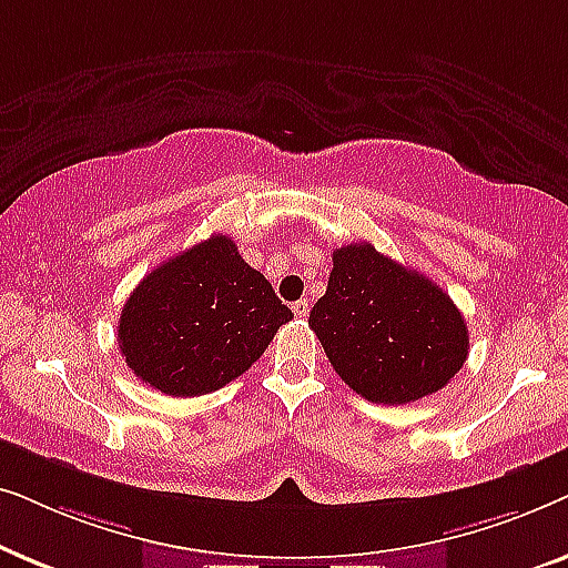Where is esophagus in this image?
Here are the masks:
<instances>
[{
    "label": "esophagus",
    "mask_w": 568,
    "mask_h": 568,
    "mask_svg": "<svg viewBox=\"0 0 568 568\" xmlns=\"http://www.w3.org/2000/svg\"><path fill=\"white\" fill-rule=\"evenodd\" d=\"M292 313L297 315V317H302V321H305L307 313H310V307H307V300H297V302H294V305H292Z\"/></svg>",
    "instance_id": "1"
}]
</instances>
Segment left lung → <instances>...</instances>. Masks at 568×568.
<instances>
[{
  "instance_id": "obj_1",
  "label": "left lung",
  "mask_w": 568,
  "mask_h": 568,
  "mask_svg": "<svg viewBox=\"0 0 568 568\" xmlns=\"http://www.w3.org/2000/svg\"><path fill=\"white\" fill-rule=\"evenodd\" d=\"M310 328L338 377L383 406L442 390L470 348L449 294L369 243L333 251L328 290L310 310Z\"/></svg>"
}]
</instances>
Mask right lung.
<instances>
[{"instance_id": "obj_1", "label": "right lung", "mask_w": 568, "mask_h": 568, "mask_svg": "<svg viewBox=\"0 0 568 568\" xmlns=\"http://www.w3.org/2000/svg\"><path fill=\"white\" fill-rule=\"evenodd\" d=\"M292 310L227 235L173 255L129 294L119 348L154 390L193 398L251 369Z\"/></svg>"}]
</instances>
